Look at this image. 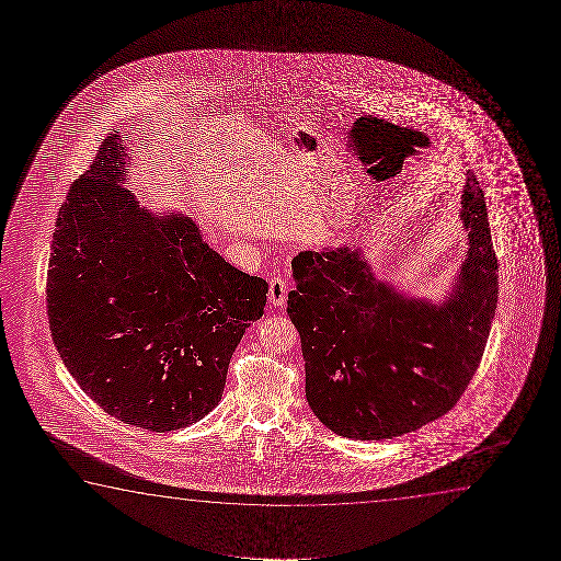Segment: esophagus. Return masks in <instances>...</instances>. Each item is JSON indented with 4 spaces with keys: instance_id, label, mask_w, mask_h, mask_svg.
Here are the masks:
<instances>
[{
    "instance_id": "34e87169",
    "label": "esophagus",
    "mask_w": 561,
    "mask_h": 561,
    "mask_svg": "<svg viewBox=\"0 0 561 561\" xmlns=\"http://www.w3.org/2000/svg\"><path fill=\"white\" fill-rule=\"evenodd\" d=\"M285 299H287V285H285L282 277H272L268 287L270 305L274 307H284Z\"/></svg>"
}]
</instances>
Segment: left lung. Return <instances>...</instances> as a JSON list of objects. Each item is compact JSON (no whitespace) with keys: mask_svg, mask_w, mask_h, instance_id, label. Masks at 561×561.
Listing matches in <instances>:
<instances>
[{"mask_svg":"<svg viewBox=\"0 0 561 561\" xmlns=\"http://www.w3.org/2000/svg\"><path fill=\"white\" fill-rule=\"evenodd\" d=\"M468 254L450 297L433 305L379 282L356 247L302 251L287 314L299 331L307 400L339 437L381 440L456 407L484 353L499 300L483 190L461 195Z\"/></svg>","mask_w":561,"mask_h":561,"instance_id":"1","label":"left lung"}]
</instances>
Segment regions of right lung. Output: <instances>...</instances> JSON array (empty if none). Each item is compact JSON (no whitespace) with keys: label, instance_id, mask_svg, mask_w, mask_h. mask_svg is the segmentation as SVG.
<instances>
[{"label":"right lung","instance_id":"obj_1","mask_svg":"<svg viewBox=\"0 0 561 561\" xmlns=\"http://www.w3.org/2000/svg\"><path fill=\"white\" fill-rule=\"evenodd\" d=\"M130 157L108 134L55 222L47 316L70 376L108 415L176 431L222 399L233 351L268 284L233 268L190 216L154 215L123 187Z\"/></svg>","mask_w":561,"mask_h":561}]
</instances>
